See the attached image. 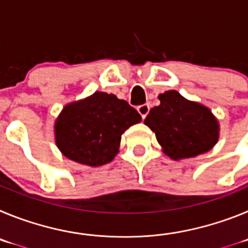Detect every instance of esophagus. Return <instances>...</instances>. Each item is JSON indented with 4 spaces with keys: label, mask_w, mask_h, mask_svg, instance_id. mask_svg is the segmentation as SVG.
<instances>
[{
    "label": "esophagus",
    "mask_w": 248,
    "mask_h": 248,
    "mask_svg": "<svg viewBox=\"0 0 248 248\" xmlns=\"http://www.w3.org/2000/svg\"><path fill=\"white\" fill-rule=\"evenodd\" d=\"M149 110H150V107H149V104H141L138 107V111H139V114L141 115V118H143V119H145V117L148 115Z\"/></svg>",
    "instance_id": "obj_1"
}]
</instances>
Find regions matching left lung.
Masks as SVG:
<instances>
[{
  "instance_id": "left-lung-1",
  "label": "left lung",
  "mask_w": 248,
  "mask_h": 248,
  "mask_svg": "<svg viewBox=\"0 0 248 248\" xmlns=\"http://www.w3.org/2000/svg\"><path fill=\"white\" fill-rule=\"evenodd\" d=\"M159 100L160 105L149 111L144 123L168 156L195 157L217 143L218 122L205 105L185 99L176 91L160 94Z\"/></svg>"
}]
</instances>
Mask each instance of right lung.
I'll list each match as a JSON object with an SVG mask.
<instances>
[{"mask_svg":"<svg viewBox=\"0 0 248 248\" xmlns=\"http://www.w3.org/2000/svg\"><path fill=\"white\" fill-rule=\"evenodd\" d=\"M140 122V114L128 102L95 92L63 108L54 124L56 144L76 163L104 165L118 154L123 133Z\"/></svg>","mask_w":248,"mask_h":248,"instance_id":"1","label":"right lung"}]
</instances>
